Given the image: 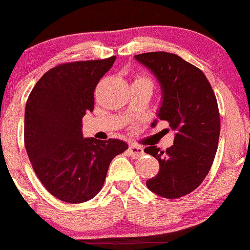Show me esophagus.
<instances>
[{
    "instance_id": "esophagus-1",
    "label": "esophagus",
    "mask_w": 250,
    "mask_h": 250,
    "mask_svg": "<svg viewBox=\"0 0 250 250\" xmlns=\"http://www.w3.org/2000/svg\"><path fill=\"white\" fill-rule=\"evenodd\" d=\"M128 153L132 157L139 158V157H141L142 155H144V149H142L140 146L131 145V146H129V148H128Z\"/></svg>"
}]
</instances>
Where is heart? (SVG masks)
<instances>
[{"label":"heart","instance_id":"heart-1","mask_svg":"<svg viewBox=\"0 0 250 250\" xmlns=\"http://www.w3.org/2000/svg\"><path fill=\"white\" fill-rule=\"evenodd\" d=\"M135 82H148V83H151L150 80L148 79V78H138V79L135 80Z\"/></svg>","mask_w":250,"mask_h":250}]
</instances>
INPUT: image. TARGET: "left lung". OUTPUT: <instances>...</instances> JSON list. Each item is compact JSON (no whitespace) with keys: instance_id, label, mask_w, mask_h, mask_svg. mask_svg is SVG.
<instances>
[{"instance_id":"obj_1","label":"left lung","mask_w":250,"mask_h":250,"mask_svg":"<svg viewBox=\"0 0 250 250\" xmlns=\"http://www.w3.org/2000/svg\"><path fill=\"white\" fill-rule=\"evenodd\" d=\"M134 58L156 77L162 93L157 118L176 131L165 151L156 146L145 149L160 163V172L146 185L162 197L178 199L200 186L215 158L220 133L215 93L202 71L176 54L155 51Z\"/></svg>"}]
</instances>
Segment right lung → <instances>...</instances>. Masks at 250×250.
<instances>
[{"label": "right lung", "mask_w": 250, "mask_h": 250, "mask_svg": "<svg viewBox=\"0 0 250 250\" xmlns=\"http://www.w3.org/2000/svg\"><path fill=\"white\" fill-rule=\"evenodd\" d=\"M116 56L73 62L46 72L25 108L24 140L32 167L51 195L67 203L93 199L112 158L128 148L118 139L83 138V117L94 110V90Z\"/></svg>", "instance_id": "add662e5"}]
</instances>
